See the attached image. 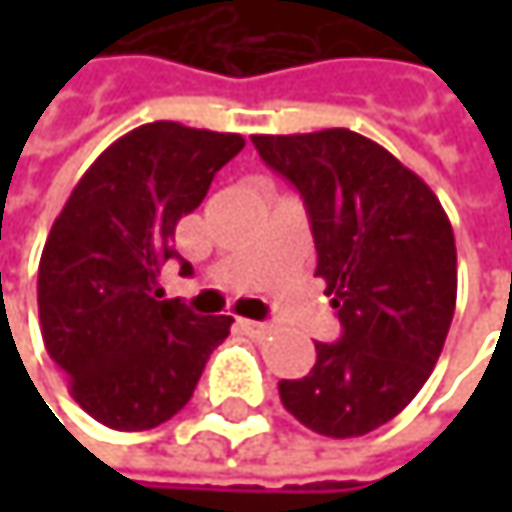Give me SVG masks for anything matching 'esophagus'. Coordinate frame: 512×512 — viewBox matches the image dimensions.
<instances>
[{
  "label": "esophagus",
  "mask_w": 512,
  "mask_h": 512,
  "mask_svg": "<svg viewBox=\"0 0 512 512\" xmlns=\"http://www.w3.org/2000/svg\"><path fill=\"white\" fill-rule=\"evenodd\" d=\"M240 326H243L252 338H266V335L272 332L269 323H257V320H240Z\"/></svg>",
  "instance_id": "1"
}]
</instances>
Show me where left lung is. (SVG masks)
Segmentation results:
<instances>
[{"label": "left lung", "mask_w": 512, "mask_h": 512, "mask_svg": "<svg viewBox=\"0 0 512 512\" xmlns=\"http://www.w3.org/2000/svg\"><path fill=\"white\" fill-rule=\"evenodd\" d=\"M252 142L299 189L344 326L338 344H317L308 376L278 382L281 403L320 436H364L412 403L442 356L457 308L451 219L415 171L353 130Z\"/></svg>", "instance_id": "1"}]
</instances>
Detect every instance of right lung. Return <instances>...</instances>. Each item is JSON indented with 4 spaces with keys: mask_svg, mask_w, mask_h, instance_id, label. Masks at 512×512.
<instances>
[{
    "mask_svg": "<svg viewBox=\"0 0 512 512\" xmlns=\"http://www.w3.org/2000/svg\"><path fill=\"white\" fill-rule=\"evenodd\" d=\"M246 148L237 133L154 121L91 162L52 222L38 266V314L70 397L112 430H151L177 415L234 317H198L159 299L174 228L216 171ZM180 272L192 266L180 260Z\"/></svg>",
    "mask_w": 512,
    "mask_h": 512,
    "instance_id": "obj_1",
    "label": "right lung"
}]
</instances>
